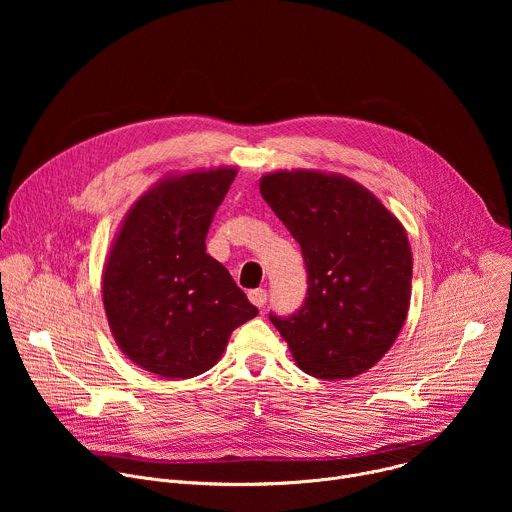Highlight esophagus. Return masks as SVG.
<instances>
[{"instance_id": "esophagus-1", "label": "esophagus", "mask_w": 512, "mask_h": 512, "mask_svg": "<svg viewBox=\"0 0 512 512\" xmlns=\"http://www.w3.org/2000/svg\"><path fill=\"white\" fill-rule=\"evenodd\" d=\"M249 300H251L253 306L263 308L265 302H267V291L261 289V287H259V289H251V291H249Z\"/></svg>"}]
</instances>
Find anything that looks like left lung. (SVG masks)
<instances>
[{
  "mask_svg": "<svg viewBox=\"0 0 512 512\" xmlns=\"http://www.w3.org/2000/svg\"><path fill=\"white\" fill-rule=\"evenodd\" d=\"M259 190L300 247L308 298L269 316L298 367L324 381L367 373L391 350L409 312L413 255L399 218L356 180L277 170Z\"/></svg>",
  "mask_w": 512,
  "mask_h": 512,
  "instance_id": "8db88e82",
  "label": "left lung"
}]
</instances>
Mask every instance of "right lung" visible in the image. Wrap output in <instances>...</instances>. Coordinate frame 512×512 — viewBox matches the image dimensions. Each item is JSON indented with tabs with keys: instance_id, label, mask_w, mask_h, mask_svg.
<instances>
[{
	"instance_id": "obj_1",
	"label": "right lung",
	"mask_w": 512,
	"mask_h": 512,
	"mask_svg": "<svg viewBox=\"0 0 512 512\" xmlns=\"http://www.w3.org/2000/svg\"><path fill=\"white\" fill-rule=\"evenodd\" d=\"M239 168L168 172L127 210L103 267V306L119 350L160 379H192L223 356L257 308L206 253L212 216Z\"/></svg>"
}]
</instances>
